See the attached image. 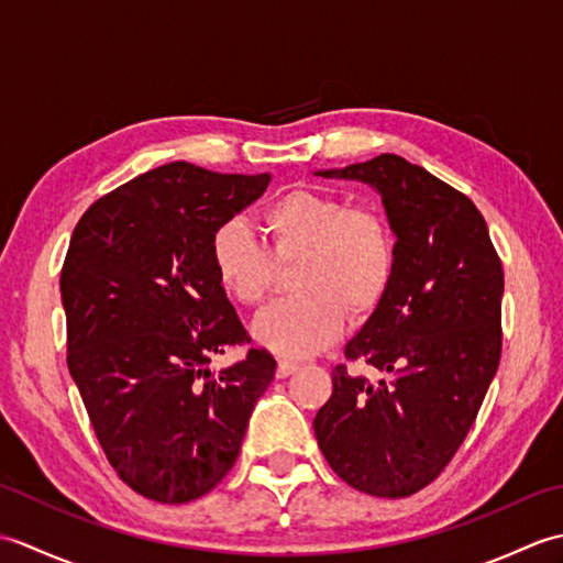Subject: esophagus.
I'll return each mask as SVG.
<instances>
[{
  "instance_id": "1",
  "label": "esophagus",
  "mask_w": 563,
  "mask_h": 563,
  "mask_svg": "<svg viewBox=\"0 0 563 563\" xmlns=\"http://www.w3.org/2000/svg\"><path fill=\"white\" fill-rule=\"evenodd\" d=\"M297 363H292V361H278V369H275V375H278L280 379H285V377H290L292 373H297Z\"/></svg>"
}]
</instances>
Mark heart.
<instances>
[{
  "mask_svg": "<svg viewBox=\"0 0 563 563\" xmlns=\"http://www.w3.org/2000/svg\"><path fill=\"white\" fill-rule=\"evenodd\" d=\"M271 249L239 220L212 234L210 258L227 295L258 307L275 283V263L290 266L292 300L268 307L251 324V336L285 357H305L341 336L345 312L373 314L394 275V239L379 212L349 208L339 196L292 190L261 218Z\"/></svg>",
  "mask_w": 563,
  "mask_h": 563,
  "instance_id": "1",
  "label": "heart"
}]
</instances>
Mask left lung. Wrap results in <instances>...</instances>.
<instances>
[{"mask_svg":"<svg viewBox=\"0 0 563 563\" xmlns=\"http://www.w3.org/2000/svg\"><path fill=\"white\" fill-rule=\"evenodd\" d=\"M377 190L394 242L391 285L333 367L314 418L331 470L369 496L421 492L470 433L500 361L504 266L474 202L397 154L321 169Z\"/></svg>","mask_w":563,"mask_h":563,"instance_id":"8db88e82","label":"left lung"}]
</instances>
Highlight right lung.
Masks as SVG:
<instances>
[{"mask_svg": "<svg viewBox=\"0 0 563 563\" xmlns=\"http://www.w3.org/2000/svg\"><path fill=\"white\" fill-rule=\"evenodd\" d=\"M268 184L172 162L99 198L71 232L59 275L69 375L118 476L157 504L222 482L273 382L258 349L210 369L249 341L214 275L212 234Z\"/></svg>", "mask_w": 563, "mask_h": 563, "instance_id": "right-lung-1", "label": "right lung"}]
</instances>
